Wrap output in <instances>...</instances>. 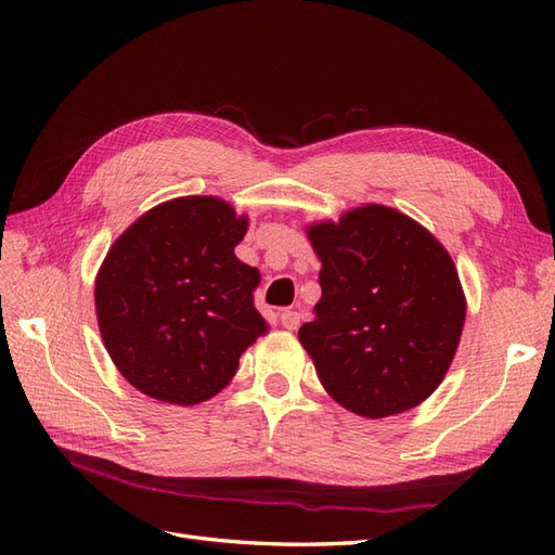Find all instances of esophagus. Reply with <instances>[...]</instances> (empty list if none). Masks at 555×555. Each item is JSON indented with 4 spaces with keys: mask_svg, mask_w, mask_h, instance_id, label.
Returning <instances> with one entry per match:
<instances>
[{
    "mask_svg": "<svg viewBox=\"0 0 555 555\" xmlns=\"http://www.w3.org/2000/svg\"><path fill=\"white\" fill-rule=\"evenodd\" d=\"M280 324L287 328V331H296L300 326V314L294 312V310H284L280 314Z\"/></svg>",
    "mask_w": 555,
    "mask_h": 555,
    "instance_id": "1",
    "label": "esophagus"
}]
</instances>
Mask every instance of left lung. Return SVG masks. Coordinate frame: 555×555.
Returning <instances> with one entry per match:
<instances>
[{"label": "left lung", "mask_w": 555, "mask_h": 555, "mask_svg": "<svg viewBox=\"0 0 555 555\" xmlns=\"http://www.w3.org/2000/svg\"><path fill=\"white\" fill-rule=\"evenodd\" d=\"M306 233L322 261V298L298 340L326 393L365 418L422 405L456 357L467 310L444 245L382 204Z\"/></svg>", "instance_id": "8db88e82"}]
</instances>
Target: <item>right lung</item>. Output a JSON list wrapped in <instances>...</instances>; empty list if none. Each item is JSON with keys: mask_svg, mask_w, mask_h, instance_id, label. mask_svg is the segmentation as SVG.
Wrapping results in <instances>:
<instances>
[{"mask_svg": "<svg viewBox=\"0 0 555 555\" xmlns=\"http://www.w3.org/2000/svg\"><path fill=\"white\" fill-rule=\"evenodd\" d=\"M247 227L224 198L180 196L115 238L94 280V308L108 357L133 389L198 405L268 333L251 300L259 271L233 255Z\"/></svg>", "mask_w": 555, "mask_h": 555, "instance_id": "add662e5", "label": "right lung"}]
</instances>
